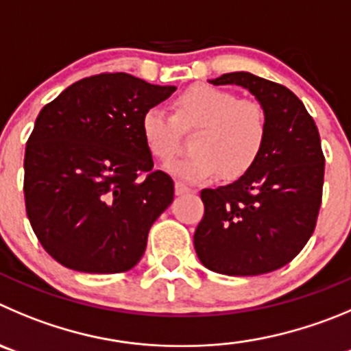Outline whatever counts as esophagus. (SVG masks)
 Returning <instances> with one entry per match:
<instances>
[{
	"instance_id": "esophagus-1",
	"label": "esophagus",
	"mask_w": 351,
	"mask_h": 351,
	"mask_svg": "<svg viewBox=\"0 0 351 351\" xmlns=\"http://www.w3.org/2000/svg\"><path fill=\"white\" fill-rule=\"evenodd\" d=\"M175 192H176V195H183V194H189V192H192V189L189 185H185V183L176 182L175 183Z\"/></svg>"
}]
</instances>
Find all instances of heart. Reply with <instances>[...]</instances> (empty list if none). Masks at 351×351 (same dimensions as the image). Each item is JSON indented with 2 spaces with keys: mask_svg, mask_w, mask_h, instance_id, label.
I'll return each mask as SVG.
<instances>
[{
  "mask_svg": "<svg viewBox=\"0 0 351 351\" xmlns=\"http://www.w3.org/2000/svg\"><path fill=\"white\" fill-rule=\"evenodd\" d=\"M176 119L183 128H197L191 142L194 152L166 166L183 182H206L223 173L237 178L256 162L265 136L267 117L260 104L239 100L235 93L211 84H195L180 95ZM165 107L154 106L142 116V136L156 159L169 160L178 149V124Z\"/></svg>",
  "mask_w": 351,
  "mask_h": 351,
  "instance_id": "heart-1",
  "label": "heart"
}]
</instances>
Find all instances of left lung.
Instances as JSON below:
<instances>
[{
	"instance_id": "8db88e82",
	"label": "left lung",
	"mask_w": 351,
	"mask_h": 351,
	"mask_svg": "<svg viewBox=\"0 0 351 351\" xmlns=\"http://www.w3.org/2000/svg\"><path fill=\"white\" fill-rule=\"evenodd\" d=\"M250 91L267 117L263 149L234 183L204 189L194 234L199 260L225 275H261L289 263L312 237L322 202L324 154L303 101L251 72L209 80Z\"/></svg>"
}]
</instances>
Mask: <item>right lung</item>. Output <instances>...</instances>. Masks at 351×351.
<instances>
[{"label":"right lung","instance_id":"1","mask_svg":"<svg viewBox=\"0 0 351 351\" xmlns=\"http://www.w3.org/2000/svg\"><path fill=\"white\" fill-rule=\"evenodd\" d=\"M175 90L112 72L71 84L41 109L25 147V209L60 265L121 274L142 260L175 197L173 180L152 171L142 116Z\"/></svg>","mask_w":351,"mask_h":351}]
</instances>
